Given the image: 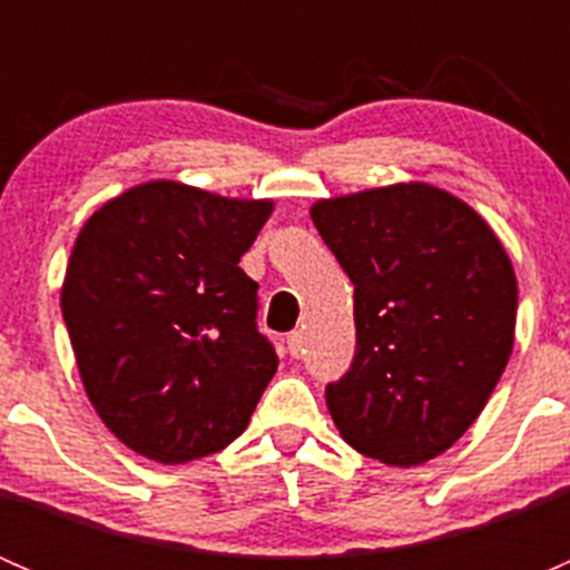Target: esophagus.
I'll return each mask as SVG.
<instances>
[{"label":"esophagus","mask_w":570,"mask_h":570,"mask_svg":"<svg viewBox=\"0 0 570 570\" xmlns=\"http://www.w3.org/2000/svg\"><path fill=\"white\" fill-rule=\"evenodd\" d=\"M286 350H289L292 358H301V353H303V333L301 331H292L289 336H286Z\"/></svg>","instance_id":"esophagus-1"}]
</instances>
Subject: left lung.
Masks as SVG:
<instances>
[{
	"instance_id": "left-lung-1",
	"label": "left lung",
	"mask_w": 570,
	"mask_h": 570,
	"mask_svg": "<svg viewBox=\"0 0 570 570\" xmlns=\"http://www.w3.org/2000/svg\"><path fill=\"white\" fill-rule=\"evenodd\" d=\"M312 220L355 284V358L325 392L338 435L386 465L433 461L513 353L508 250L480 212L424 181L320 198Z\"/></svg>"
}]
</instances>
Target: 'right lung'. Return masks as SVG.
<instances>
[{
    "label": "right lung",
    "mask_w": 570,
    "mask_h": 570,
    "mask_svg": "<svg viewBox=\"0 0 570 570\" xmlns=\"http://www.w3.org/2000/svg\"><path fill=\"white\" fill-rule=\"evenodd\" d=\"M168 178L135 184L85 220L60 289L79 377L109 433L165 465L245 433L278 370L239 267L273 215Z\"/></svg>",
    "instance_id": "right-lung-1"
}]
</instances>
